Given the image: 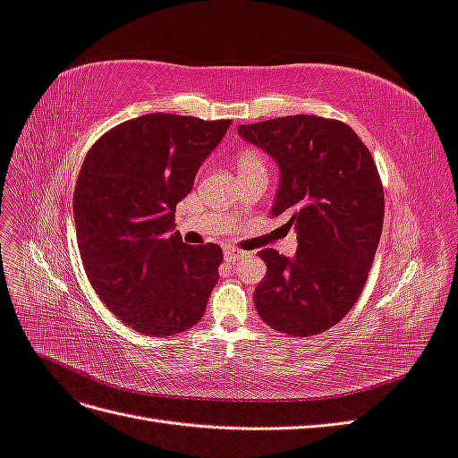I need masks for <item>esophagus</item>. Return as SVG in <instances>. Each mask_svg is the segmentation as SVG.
I'll list each match as a JSON object with an SVG mask.
<instances>
[{"label":"esophagus","instance_id":"1","mask_svg":"<svg viewBox=\"0 0 458 458\" xmlns=\"http://www.w3.org/2000/svg\"><path fill=\"white\" fill-rule=\"evenodd\" d=\"M224 256H225V259H227V261H239L241 258H244V252L237 250V248H225Z\"/></svg>","mask_w":458,"mask_h":458}]
</instances>
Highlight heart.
<instances>
[{
	"label": "heart",
	"mask_w": 458,
	"mask_h": 458,
	"mask_svg": "<svg viewBox=\"0 0 458 458\" xmlns=\"http://www.w3.org/2000/svg\"><path fill=\"white\" fill-rule=\"evenodd\" d=\"M237 170L242 172H266L267 174V158L256 147H244L237 152Z\"/></svg>",
	"instance_id": "obj_1"
}]
</instances>
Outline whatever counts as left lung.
I'll list each match as a JSON object with an SVG mask.
<instances>
[{"instance_id":"left-lung-1","label":"left lung","mask_w":458,"mask_h":458,"mask_svg":"<svg viewBox=\"0 0 458 458\" xmlns=\"http://www.w3.org/2000/svg\"><path fill=\"white\" fill-rule=\"evenodd\" d=\"M246 141L271 155L281 187L271 210L298 231L296 256L259 250L267 275L254 293L271 328L315 336L340 323L361 296L380 242L384 187L359 135L313 114L241 123Z\"/></svg>"}]
</instances>
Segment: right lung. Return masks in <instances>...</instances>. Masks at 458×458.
Returning <instances> with one entry per match:
<instances>
[{
	"mask_svg": "<svg viewBox=\"0 0 458 458\" xmlns=\"http://www.w3.org/2000/svg\"><path fill=\"white\" fill-rule=\"evenodd\" d=\"M231 120L145 114L103 133L81 164L74 221L81 263L105 306L150 336L197 325L224 261L214 242L172 234L174 212Z\"/></svg>",
	"mask_w": 458,
	"mask_h": 458,
	"instance_id": "obj_1",
	"label": "right lung"
}]
</instances>
